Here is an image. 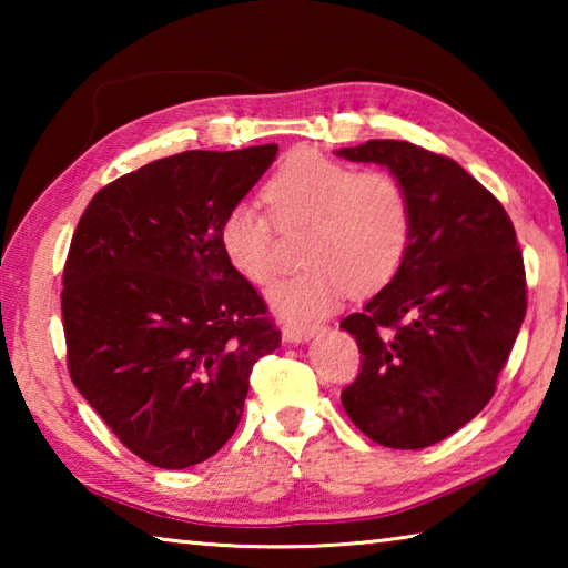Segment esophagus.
<instances>
[{"instance_id": "obj_1", "label": "esophagus", "mask_w": 568, "mask_h": 568, "mask_svg": "<svg viewBox=\"0 0 568 568\" xmlns=\"http://www.w3.org/2000/svg\"><path fill=\"white\" fill-rule=\"evenodd\" d=\"M321 331V325H305V323H287L283 325V338L287 343H301L307 341L311 335H315Z\"/></svg>"}]
</instances>
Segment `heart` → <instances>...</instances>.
<instances>
[{
  "label": "heart",
  "instance_id": "heart-1",
  "mask_svg": "<svg viewBox=\"0 0 568 568\" xmlns=\"http://www.w3.org/2000/svg\"><path fill=\"white\" fill-rule=\"evenodd\" d=\"M271 215L235 203L217 225L225 261L255 285L283 271V233L307 227L303 257L311 263L273 301L285 315L328 313L345 293L368 295L390 283L413 237V205L403 180L383 168H358L315 150H297L263 187Z\"/></svg>",
  "mask_w": 568,
  "mask_h": 568
}]
</instances>
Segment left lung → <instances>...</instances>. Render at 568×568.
<instances>
[{
	"label": "left lung",
	"instance_id": "left-lung-1",
	"mask_svg": "<svg viewBox=\"0 0 568 568\" xmlns=\"http://www.w3.org/2000/svg\"><path fill=\"white\" fill-rule=\"evenodd\" d=\"M338 155L386 165L413 205L400 271L341 323L363 355L343 408L381 446H434L491 400L521 331L526 271L516 230L491 192L438 152L368 140Z\"/></svg>",
	"mask_w": 568,
	"mask_h": 568
}]
</instances>
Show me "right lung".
Masks as SVG:
<instances>
[{
    "label": "right lung",
    "mask_w": 568,
    "mask_h": 568,
    "mask_svg": "<svg viewBox=\"0 0 568 568\" xmlns=\"http://www.w3.org/2000/svg\"><path fill=\"white\" fill-rule=\"evenodd\" d=\"M277 145L187 150L104 185L62 273L67 371L134 456L187 468L235 434L250 373L281 348L263 295L225 261L217 225Z\"/></svg>",
    "instance_id": "1"
}]
</instances>
